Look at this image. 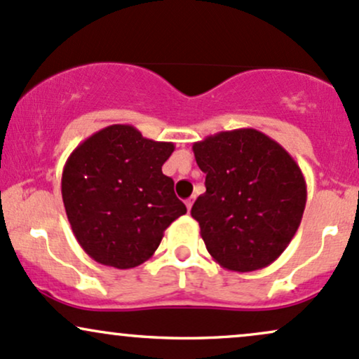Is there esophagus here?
<instances>
[{
    "label": "esophagus",
    "instance_id": "1",
    "mask_svg": "<svg viewBox=\"0 0 359 359\" xmlns=\"http://www.w3.org/2000/svg\"><path fill=\"white\" fill-rule=\"evenodd\" d=\"M192 204H194V196H192V198H189V199H186V206H187V211H191Z\"/></svg>",
    "mask_w": 359,
    "mask_h": 359
}]
</instances>
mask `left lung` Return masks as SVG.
I'll return each mask as SVG.
<instances>
[{
    "instance_id": "left-lung-1",
    "label": "left lung",
    "mask_w": 359,
    "mask_h": 359,
    "mask_svg": "<svg viewBox=\"0 0 359 359\" xmlns=\"http://www.w3.org/2000/svg\"><path fill=\"white\" fill-rule=\"evenodd\" d=\"M206 192L191 215L219 266L252 273L290 245L306 204L305 177L293 156L252 128L222 131L192 144Z\"/></svg>"
}]
</instances>
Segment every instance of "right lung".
I'll return each mask as SVG.
<instances>
[{
    "instance_id": "obj_1",
    "label": "right lung",
    "mask_w": 359,
    "mask_h": 359,
    "mask_svg": "<svg viewBox=\"0 0 359 359\" xmlns=\"http://www.w3.org/2000/svg\"><path fill=\"white\" fill-rule=\"evenodd\" d=\"M173 149L129 124L107 126L74 148L62 170V203L74 237L93 261L116 269L140 266L186 215L173 180L161 172Z\"/></svg>"
}]
</instances>
